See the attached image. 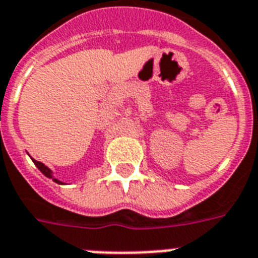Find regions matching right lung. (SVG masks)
I'll use <instances>...</instances> for the list:
<instances>
[{
  "label": "right lung",
  "mask_w": 258,
  "mask_h": 258,
  "mask_svg": "<svg viewBox=\"0 0 258 258\" xmlns=\"http://www.w3.org/2000/svg\"><path fill=\"white\" fill-rule=\"evenodd\" d=\"M32 161H33V163L36 166H37V169L40 170V171L42 172V174H44V175L45 176H48V178H52V179L54 180V182H56V183H61V182H60V180L58 179H56V178H53V176H52V171H50L49 169H48V167H46L45 165H42L41 162H38V161H34V159H32Z\"/></svg>",
  "instance_id": "right-lung-1"
}]
</instances>
